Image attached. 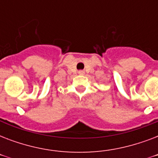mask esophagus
Instances as JSON below:
<instances>
[{"instance_id":"1","label":"esophagus","mask_w":158,"mask_h":158,"mask_svg":"<svg viewBox=\"0 0 158 158\" xmlns=\"http://www.w3.org/2000/svg\"><path fill=\"white\" fill-rule=\"evenodd\" d=\"M78 73H79V74H84V70H79V71H78Z\"/></svg>"}]
</instances>
